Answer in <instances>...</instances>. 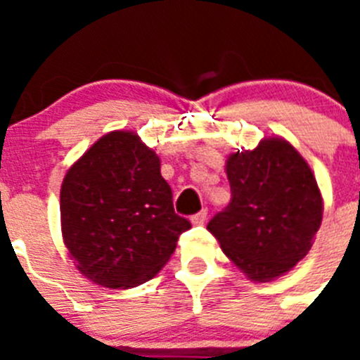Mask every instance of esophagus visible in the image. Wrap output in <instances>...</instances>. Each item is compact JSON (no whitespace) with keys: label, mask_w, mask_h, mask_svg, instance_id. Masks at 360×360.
I'll return each instance as SVG.
<instances>
[{"label":"esophagus","mask_w":360,"mask_h":360,"mask_svg":"<svg viewBox=\"0 0 360 360\" xmlns=\"http://www.w3.org/2000/svg\"><path fill=\"white\" fill-rule=\"evenodd\" d=\"M205 219H207V209H202L200 212H196V214L191 216V221H193L195 225L205 224Z\"/></svg>","instance_id":"34e87169"}]
</instances>
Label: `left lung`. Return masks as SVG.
<instances>
[{
    "instance_id": "8db88e82",
    "label": "left lung",
    "mask_w": 360,
    "mask_h": 360,
    "mask_svg": "<svg viewBox=\"0 0 360 360\" xmlns=\"http://www.w3.org/2000/svg\"><path fill=\"white\" fill-rule=\"evenodd\" d=\"M231 202L207 229L254 281H270L301 262L321 227L323 200L303 157L281 139L227 160Z\"/></svg>"
}]
</instances>
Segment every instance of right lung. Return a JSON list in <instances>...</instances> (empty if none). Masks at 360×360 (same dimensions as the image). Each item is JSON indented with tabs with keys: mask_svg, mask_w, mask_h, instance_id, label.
I'll list each match as a JSON object with an SVG mask.
<instances>
[{
	"mask_svg": "<svg viewBox=\"0 0 360 360\" xmlns=\"http://www.w3.org/2000/svg\"><path fill=\"white\" fill-rule=\"evenodd\" d=\"M61 225L81 274L108 288L149 281L191 229L174 212L155 151L129 131L108 133L70 167Z\"/></svg>",
	"mask_w": 360,
	"mask_h": 360,
	"instance_id": "obj_1",
	"label": "right lung"
}]
</instances>
